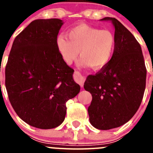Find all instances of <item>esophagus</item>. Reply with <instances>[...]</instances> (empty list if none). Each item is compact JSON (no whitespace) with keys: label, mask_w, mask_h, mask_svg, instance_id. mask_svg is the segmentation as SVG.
I'll list each match as a JSON object with an SVG mask.
<instances>
[{"label":"esophagus","mask_w":153,"mask_h":153,"mask_svg":"<svg viewBox=\"0 0 153 153\" xmlns=\"http://www.w3.org/2000/svg\"><path fill=\"white\" fill-rule=\"evenodd\" d=\"M74 77L76 82L79 83V84L80 85V86H83V83H84V81H85V77L80 74V73L79 72L74 73Z\"/></svg>","instance_id":"obj_1"}]
</instances>
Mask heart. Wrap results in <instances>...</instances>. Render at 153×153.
Here are the masks:
<instances>
[{"mask_svg": "<svg viewBox=\"0 0 153 153\" xmlns=\"http://www.w3.org/2000/svg\"><path fill=\"white\" fill-rule=\"evenodd\" d=\"M67 36L60 35L56 40L58 52L67 64L76 60L79 51L82 67L100 70L111 60L116 48V37L112 31L80 24L71 28Z\"/></svg>", "mask_w": 153, "mask_h": 153, "instance_id": "1", "label": "heart"}]
</instances>
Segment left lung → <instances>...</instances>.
<instances>
[{
    "mask_svg": "<svg viewBox=\"0 0 153 153\" xmlns=\"http://www.w3.org/2000/svg\"><path fill=\"white\" fill-rule=\"evenodd\" d=\"M115 27L116 48L111 60L95 75H89L84 89L92 94L88 107L90 122L98 129L121 126L135 115L146 89V68L141 47L130 31L118 20Z\"/></svg>",
    "mask_w": 153,
    "mask_h": 153,
    "instance_id": "1",
    "label": "left lung"
}]
</instances>
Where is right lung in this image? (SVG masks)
Returning a JSON list of instances; mask_svg holds the SVG:
<instances>
[{
	"label": "right lung",
	"instance_id": "right-lung-1",
	"mask_svg": "<svg viewBox=\"0 0 153 153\" xmlns=\"http://www.w3.org/2000/svg\"><path fill=\"white\" fill-rule=\"evenodd\" d=\"M60 19L32 21L13 40L5 68V86L12 107L24 122L36 128L60 126L66 102L79 93L74 70L62 60L56 40Z\"/></svg>",
	"mask_w": 153,
	"mask_h": 153
}]
</instances>
